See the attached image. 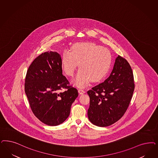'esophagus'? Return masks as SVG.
I'll return each instance as SVG.
<instances>
[{
	"label": "esophagus",
	"mask_w": 158,
	"mask_h": 158,
	"mask_svg": "<svg viewBox=\"0 0 158 158\" xmlns=\"http://www.w3.org/2000/svg\"><path fill=\"white\" fill-rule=\"evenodd\" d=\"M78 92L80 93V94H83L85 92V91L82 89H78Z\"/></svg>",
	"instance_id": "esophagus-1"
}]
</instances>
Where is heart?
Instances as JSON below:
<instances>
[{
  "instance_id": "obj_1",
  "label": "heart",
  "mask_w": 158,
  "mask_h": 158,
  "mask_svg": "<svg viewBox=\"0 0 158 158\" xmlns=\"http://www.w3.org/2000/svg\"><path fill=\"white\" fill-rule=\"evenodd\" d=\"M112 55L109 50L92 42H78L71 51L65 49L61 55V64L68 76L74 75L79 63L80 70L74 80L78 87L86 86L92 82L100 81L110 65Z\"/></svg>"
}]
</instances>
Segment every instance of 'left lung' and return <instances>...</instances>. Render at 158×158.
I'll return each mask as SVG.
<instances>
[{"label":"left lung","mask_w":158,"mask_h":158,"mask_svg":"<svg viewBox=\"0 0 158 158\" xmlns=\"http://www.w3.org/2000/svg\"><path fill=\"white\" fill-rule=\"evenodd\" d=\"M134 88L131 66L118 55L110 76L87 92L90 98L89 121L99 127H107L117 122L126 112Z\"/></svg>","instance_id":"obj_1"}]
</instances>
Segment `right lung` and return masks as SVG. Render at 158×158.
I'll return each instance as SVG.
<instances>
[{
    "instance_id": "1",
    "label": "right lung",
    "mask_w": 158,
    "mask_h": 158,
    "mask_svg": "<svg viewBox=\"0 0 158 158\" xmlns=\"http://www.w3.org/2000/svg\"><path fill=\"white\" fill-rule=\"evenodd\" d=\"M60 55L46 52L36 57L26 74L24 89L31 109L41 122L55 126L69 117L78 95L62 74ZM65 89L63 92L60 91Z\"/></svg>"
}]
</instances>
